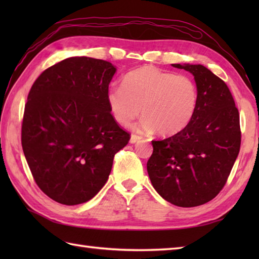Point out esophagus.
I'll return each instance as SVG.
<instances>
[{"mask_svg": "<svg viewBox=\"0 0 259 259\" xmlns=\"http://www.w3.org/2000/svg\"><path fill=\"white\" fill-rule=\"evenodd\" d=\"M141 137L137 135H131L130 137V144H137V142H140Z\"/></svg>", "mask_w": 259, "mask_h": 259, "instance_id": "1", "label": "esophagus"}]
</instances>
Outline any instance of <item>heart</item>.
I'll return each instance as SVG.
<instances>
[{
	"label": "heart",
	"instance_id": "b5f03b06",
	"mask_svg": "<svg viewBox=\"0 0 259 259\" xmlns=\"http://www.w3.org/2000/svg\"><path fill=\"white\" fill-rule=\"evenodd\" d=\"M106 101L113 119L128 125L144 114L134 130L172 136L184 130L194 118L199 101L196 82L188 75L176 74L151 65L131 71L122 87H111Z\"/></svg>",
	"mask_w": 259,
	"mask_h": 259
}]
</instances>
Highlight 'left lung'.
<instances>
[{
    "instance_id": "left-lung-1",
    "label": "left lung",
    "mask_w": 259,
    "mask_h": 259,
    "mask_svg": "<svg viewBox=\"0 0 259 259\" xmlns=\"http://www.w3.org/2000/svg\"><path fill=\"white\" fill-rule=\"evenodd\" d=\"M192 75L199 92L194 118L180 133L152 141L147 170L153 188L179 207L210 201L226 184L240 149L238 109L227 84L201 64H172Z\"/></svg>"
}]
</instances>
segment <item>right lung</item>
<instances>
[{
    "instance_id": "add662e5",
    "label": "right lung",
    "mask_w": 259,
    "mask_h": 259,
    "mask_svg": "<svg viewBox=\"0 0 259 259\" xmlns=\"http://www.w3.org/2000/svg\"><path fill=\"white\" fill-rule=\"evenodd\" d=\"M115 71L104 60L69 58L43 71L27 96L24 156L38 188L62 205L92 199L130 139L106 101Z\"/></svg>"
}]
</instances>
